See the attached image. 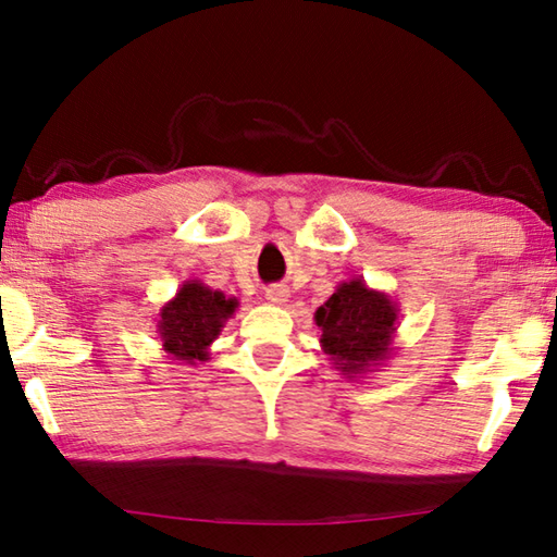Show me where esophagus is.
<instances>
[{"instance_id": "1", "label": "esophagus", "mask_w": 557, "mask_h": 557, "mask_svg": "<svg viewBox=\"0 0 557 557\" xmlns=\"http://www.w3.org/2000/svg\"><path fill=\"white\" fill-rule=\"evenodd\" d=\"M289 299V289L285 285H272L265 289V301L268 304H285Z\"/></svg>"}]
</instances>
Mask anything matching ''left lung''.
<instances>
[{
  "label": "left lung",
  "mask_w": 557,
  "mask_h": 557,
  "mask_svg": "<svg viewBox=\"0 0 557 557\" xmlns=\"http://www.w3.org/2000/svg\"><path fill=\"white\" fill-rule=\"evenodd\" d=\"M313 321L321 330L323 351L349 381L377 371L395 354L397 304L361 277L337 285L333 297L318 306Z\"/></svg>",
  "instance_id": "obj_1"
}]
</instances>
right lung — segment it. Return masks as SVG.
<instances>
[{
	"instance_id": "add662e5",
	"label": "right lung",
	"mask_w": 557,
	"mask_h": 557,
	"mask_svg": "<svg viewBox=\"0 0 557 557\" xmlns=\"http://www.w3.org/2000/svg\"><path fill=\"white\" fill-rule=\"evenodd\" d=\"M239 301L210 289L200 280H186L174 299L158 313V337L172 361H208L210 345L222 333Z\"/></svg>"
}]
</instances>
